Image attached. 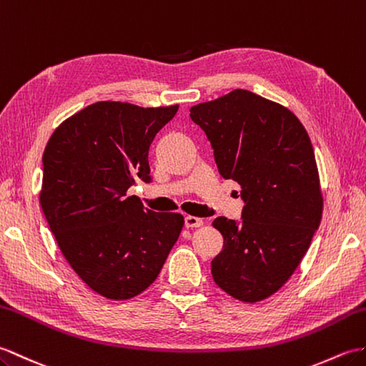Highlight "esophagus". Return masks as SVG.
Here are the masks:
<instances>
[{"instance_id": "1", "label": "esophagus", "mask_w": 366, "mask_h": 366, "mask_svg": "<svg viewBox=\"0 0 366 366\" xmlns=\"http://www.w3.org/2000/svg\"><path fill=\"white\" fill-rule=\"evenodd\" d=\"M202 224H204L202 218L193 217V215L185 217V226H187V227H199V226H202Z\"/></svg>"}]
</instances>
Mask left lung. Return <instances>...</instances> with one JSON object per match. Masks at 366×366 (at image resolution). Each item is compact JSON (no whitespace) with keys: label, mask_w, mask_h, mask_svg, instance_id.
I'll return each instance as SVG.
<instances>
[{"label":"left lung","mask_w":366,"mask_h":366,"mask_svg":"<svg viewBox=\"0 0 366 366\" xmlns=\"http://www.w3.org/2000/svg\"><path fill=\"white\" fill-rule=\"evenodd\" d=\"M190 117L210 140L219 174L240 185L244 201L242 223L212 222L224 239L212 276L242 302L267 300L292 277L321 222L309 134L292 110L242 89L192 106Z\"/></svg>","instance_id":"obj_1"}]
</instances>
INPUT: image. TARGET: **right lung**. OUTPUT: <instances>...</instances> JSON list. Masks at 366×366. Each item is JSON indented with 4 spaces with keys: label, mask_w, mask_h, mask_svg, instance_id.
Segmentation results:
<instances>
[{
    "label": "right lung",
    "mask_w": 366,
    "mask_h": 366,
    "mask_svg": "<svg viewBox=\"0 0 366 366\" xmlns=\"http://www.w3.org/2000/svg\"><path fill=\"white\" fill-rule=\"evenodd\" d=\"M177 104L98 101L59 124L44 151L40 206L59 249L107 300H131L154 282L184 217L144 210L127 190L149 182L148 149Z\"/></svg>",
    "instance_id": "right-lung-1"
}]
</instances>
